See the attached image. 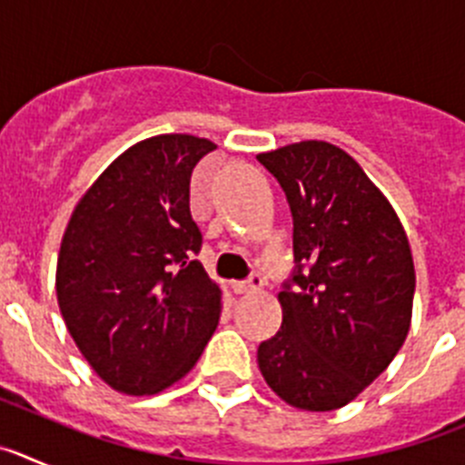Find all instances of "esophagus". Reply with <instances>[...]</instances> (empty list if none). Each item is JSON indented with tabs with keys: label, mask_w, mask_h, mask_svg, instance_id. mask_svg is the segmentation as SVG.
<instances>
[{
	"label": "esophagus",
	"mask_w": 465,
	"mask_h": 465,
	"mask_svg": "<svg viewBox=\"0 0 465 465\" xmlns=\"http://www.w3.org/2000/svg\"><path fill=\"white\" fill-rule=\"evenodd\" d=\"M262 289V279L258 274H253L249 282H232V291L237 295H246V293H258Z\"/></svg>",
	"instance_id": "esophagus-1"
}]
</instances>
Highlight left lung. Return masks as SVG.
<instances>
[{
  "label": "left lung",
  "mask_w": 465,
  "mask_h": 465,
  "mask_svg": "<svg viewBox=\"0 0 465 465\" xmlns=\"http://www.w3.org/2000/svg\"><path fill=\"white\" fill-rule=\"evenodd\" d=\"M258 160L286 193L298 262L296 286L277 295L282 328L258 347V368L291 408L331 412L375 381L408 338V235L384 193L335 143L307 139Z\"/></svg>",
  "instance_id": "left-lung-1"
}]
</instances>
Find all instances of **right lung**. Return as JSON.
I'll return each instance as SVG.
<instances>
[{
  "label": "right lung",
  "instance_id": "right-lung-1",
  "mask_svg": "<svg viewBox=\"0 0 465 465\" xmlns=\"http://www.w3.org/2000/svg\"><path fill=\"white\" fill-rule=\"evenodd\" d=\"M216 143L158 134L123 151L81 195L57 253L64 326L100 380L153 396L191 372L219 326L221 286L193 261L191 174Z\"/></svg>",
  "mask_w": 465,
  "mask_h": 465
}]
</instances>
